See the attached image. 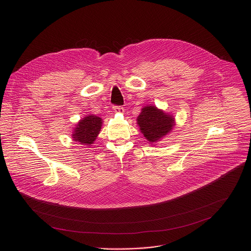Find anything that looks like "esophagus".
<instances>
[{
    "label": "esophagus",
    "instance_id": "1",
    "mask_svg": "<svg viewBox=\"0 0 251 251\" xmlns=\"http://www.w3.org/2000/svg\"><path fill=\"white\" fill-rule=\"evenodd\" d=\"M113 110L116 112V113H124L125 110L122 106H114Z\"/></svg>",
    "mask_w": 251,
    "mask_h": 251
}]
</instances>
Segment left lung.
<instances>
[{
    "mask_svg": "<svg viewBox=\"0 0 251 251\" xmlns=\"http://www.w3.org/2000/svg\"><path fill=\"white\" fill-rule=\"evenodd\" d=\"M175 118L154 105H147L141 109L137 117V125L144 137L150 143H156L170 133L175 125Z\"/></svg>",
    "mask_w": 251,
    "mask_h": 251,
    "instance_id": "left-lung-1",
    "label": "left lung"
}]
</instances>
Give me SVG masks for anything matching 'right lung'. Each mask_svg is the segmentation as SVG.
I'll return each instance as SVG.
<instances>
[{
    "label": "right lung",
    "instance_id": "obj_1",
    "mask_svg": "<svg viewBox=\"0 0 251 251\" xmlns=\"http://www.w3.org/2000/svg\"><path fill=\"white\" fill-rule=\"evenodd\" d=\"M102 119L96 115H88L81 119L72 132V140L86 147L93 146L102 126Z\"/></svg>",
    "mask_w": 251,
    "mask_h": 251
}]
</instances>
